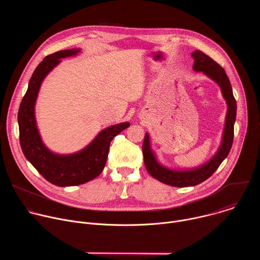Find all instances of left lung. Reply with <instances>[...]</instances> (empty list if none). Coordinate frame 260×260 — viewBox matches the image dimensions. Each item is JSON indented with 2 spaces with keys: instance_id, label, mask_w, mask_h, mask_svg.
I'll list each match as a JSON object with an SVG mask.
<instances>
[{
  "instance_id": "left-lung-1",
  "label": "left lung",
  "mask_w": 260,
  "mask_h": 260,
  "mask_svg": "<svg viewBox=\"0 0 260 260\" xmlns=\"http://www.w3.org/2000/svg\"><path fill=\"white\" fill-rule=\"evenodd\" d=\"M191 55L194 59L193 70L197 72H203L206 76L211 78L220 86L222 95L228 104V112L223 138H222L218 151L208 162L196 169L177 171L168 169L160 165L151 149L149 135L147 133L145 134L143 142V156L148 173L158 181L175 187L194 186V185L204 182L214 174L231 151L234 141V125L237 117V102L233 93L230 79L223 68L220 67L215 60L201 50H196Z\"/></svg>"
}]
</instances>
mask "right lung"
I'll return each mask as SVG.
<instances>
[{
	"instance_id": "right-lung-1",
	"label": "right lung",
	"mask_w": 260,
	"mask_h": 260,
	"mask_svg": "<svg viewBox=\"0 0 260 260\" xmlns=\"http://www.w3.org/2000/svg\"><path fill=\"white\" fill-rule=\"evenodd\" d=\"M80 49L60 50L47 55L34 71L18 110L19 142L25 158L48 182L56 186H75L98 177L104 170L110 143L128 127L122 122L103 129L82 150L68 155L51 152L43 144L35 117V104L41 83L61 58L76 55Z\"/></svg>"
}]
</instances>
